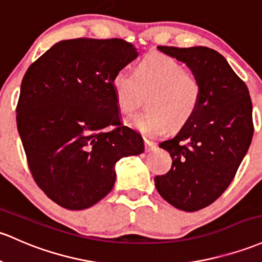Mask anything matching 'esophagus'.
Wrapping results in <instances>:
<instances>
[{
	"label": "esophagus",
	"mask_w": 262,
	"mask_h": 262,
	"mask_svg": "<svg viewBox=\"0 0 262 262\" xmlns=\"http://www.w3.org/2000/svg\"><path fill=\"white\" fill-rule=\"evenodd\" d=\"M144 144H145V151L154 150L155 146H157V144H155L154 142H151V140H148V139H144Z\"/></svg>",
	"instance_id": "1"
}]
</instances>
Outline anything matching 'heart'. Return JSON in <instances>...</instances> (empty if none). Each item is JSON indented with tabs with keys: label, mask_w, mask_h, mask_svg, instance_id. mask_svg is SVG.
<instances>
[{
	"label": "heart",
	"mask_w": 262,
	"mask_h": 262,
	"mask_svg": "<svg viewBox=\"0 0 262 262\" xmlns=\"http://www.w3.org/2000/svg\"><path fill=\"white\" fill-rule=\"evenodd\" d=\"M120 111L132 113L147 94L146 111L134 114L126 123L146 137H160L169 126L180 128L199 109L203 87L192 73L165 54H150L142 59L136 72L117 71L112 79Z\"/></svg>",
	"instance_id": "obj_1"
}]
</instances>
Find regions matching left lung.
Returning a JSON list of instances; mask_svg holds the SVG:
<instances>
[{"mask_svg":"<svg viewBox=\"0 0 262 262\" xmlns=\"http://www.w3.org/2000/svg\"><path fill=\"white\" fill-rule=\"evenodd\" d=\"M158 50L185 63L203 87L194 117L173 139L159 144L173 163L154 179L163 199L180 210L196 211L226 190L248 153L254 134L251 98L219 52L203 46Z\"/></svg>","mask_w":262,"mask_h":262,"instance_id":"left-lung-1","label":"left lung"}]
</instances>
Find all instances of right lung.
Returning <instances> with one entry per match:
<instances>
[{
  "instance_id": "obj_1",
  "label": "right lung",
  "mask_w": 262,
  "mask_h": 262,
  "mask_svg": "<svg viewBox=\"0 0 262 262\" xmlns=\"http://www.w3.org/2000/svg\"><path fill=\"white\" fill-rule=\"evenodd\" d=\"M137 57L120 38L66 39L26 72L17 129L34 182L62 208L98 203L113 189L118 160L144 151L143 138L120 125L112 85Z\"/></svg>"
}]
</instances>
